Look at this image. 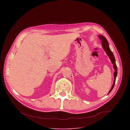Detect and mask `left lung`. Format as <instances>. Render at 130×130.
Segmentation results:
<instances>
[{
    "instance_id": "8db88e82",
    "label": "left lung",
    "mask_w": 130,
    "mask_h": 130,
    "mask_svg": "<svg viewBox=\"0 0 130 130\" xmlns=\"http://www.w3.org/2000/svg\"><path fill=\"white\" fill-rule=\"evenodd\" d=\"M98 37L99 39L101 41V45L102 46L104 49V50L105 51L106 54L108 55L111 62L113 64V68L114 69V80L113 83V85L111 87L110 89L109 90V91L108 92V94H109L110 92H111V91L112 90V89L114 88V86L115 85V81H116V77L117 75V67L116 64V60H115V58L114 57V55L113 53V52H112V51L110 50L109 47V44H108V42L107 41V40L106 39V38L105 37L102 35H98ZM107 94V95H108Z\"/></svg>"
}]
</instances>
